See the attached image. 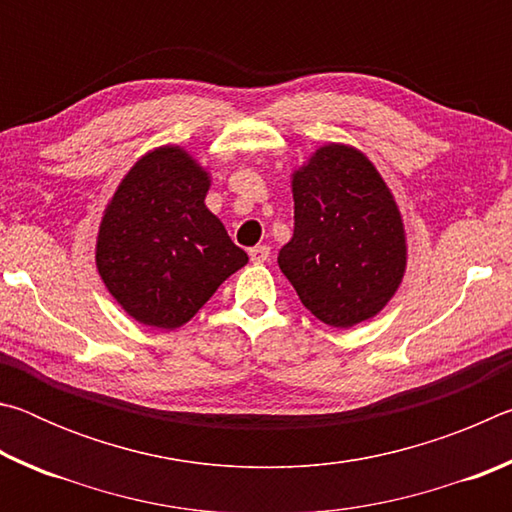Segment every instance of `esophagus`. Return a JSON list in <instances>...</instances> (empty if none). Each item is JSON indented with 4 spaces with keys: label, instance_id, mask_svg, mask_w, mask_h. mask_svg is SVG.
Here are the masks:
<instances>
[{
    "label": "esophagus",
    "instance_id": "esophagus-1",
    "mask_svg": "<svg viewBox=\"0 0 512 512\" xmlns=\"http://www.w3.org/2000/svg\"><path fill=\"white\" fill-rule=\"evenodd\" d=\"M248 255H250V259H253L255 264H264L266 259L271 257V248H268V246H255V248L248 250Z\"/></svg>",
    "mask_w": 512,
    "mask_h": 512
}]
</instances>
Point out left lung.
<instances>
[{"label": "left lung", "instance_id": "obj_1", "mask_svg": "<svg viewBox=\"0 0 512 512\" xmlns=\"http://www.w3.org/2000/svg\"><path fill=\"white\" fill-rule=\"evenodd\" d=\"M293 237L277 255L302 305L329 327L379 314L406 268L404 225L366 155L325 144L293 173Z\"/></svg>", "mask_w": 512, "mask_h": 512}]
</instances>
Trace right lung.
I'll return each mask as SVG.
<instances>
[{
	"mask_svg": "<svg viewBox=\"0 0 512 512\" xmlns=\"http://www.w3.org/2000/svg\"><path fill=\"white\" fill-rule=\"evenodd\" d=\"M210 176L180 146L146 153L103 214L97 268L128 316L185 325L248 255L205 207Z\"/></svg>",
	"mask_w": 512,
	"mask_h": 512,
	"instance_id": "add662e5",
	"label": "right lung"
}]
</instances>
